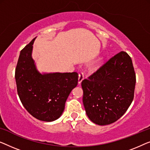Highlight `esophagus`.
I'll list each match as a JSON object with an SVG mask.
<instances>
[{
    "instance_id": "1",
    "label": "esophagus",
    "mask_w": 150,
    "mask_h": 150,
    "mask_svg": "<svg viewBox=\"0 0 150 150\" xmlns=\"http://www.w3.org/2000/svg\"><path fill=\"white\" fill-rule=\"evenodd\" d=\"M84 76H83V73H79V78H78V83L80 84L81 83L82 80L83 79Z\"/></svg>"
}]
</instances>
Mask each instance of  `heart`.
<instances>
[{"instance_id": "heart-1", "label": "heart", "mask_w": 150, "mask_h": 150, "mask_svg": "<svg viewBox=\"0 0 150 150\" xmlns=\"http://www.w3.org/2000/svg\"><path fill=\"white\" fill-rule=\"evenodd\" d=\"M94 69H95V67H94Z\"/></svg>"}]
</instances>
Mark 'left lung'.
Here are the masks:
<instances>
[{
	"instance_id": "left-lung-1",
	"label": "left lung",
	"mask_w": 150,
	"mask_h": 150,
	"mask_svg": "<svg viewBox=\"0 0 150 150\" xmlns=\"http://www.w3.org/2000/svg\"><path fill=\"white\" fill-rule=\"evenodd\" d=\"M136 75L129 55L120 52L81 81L83 103L89 119L98 125L113 123L134 98Z\"/></svg>"
}]
</instances>
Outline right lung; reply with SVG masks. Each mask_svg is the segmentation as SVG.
I'll return each instance as SVG.
<instances>
[{
  "instance_id": "add662e5",
  "label": "right lung",
  "mask_w": 150,
  "mask_h": 150,
  "mask_svg": "<svg viewBox=\"0 0 150 150\" xmlns=\"http://www.w3.org/2000/svg\"><path fill=\"white\" fill-rule=\"evenodd\" d=\"M35 39L20 52L15 72L17 91L30 115L41 121L52 122L62 115L69 94L77 85L78 73H39L31 57Z\"/></svg>"
}]
</instances>
